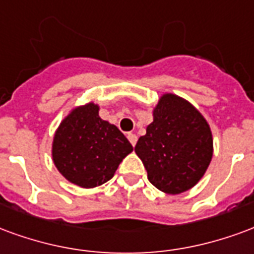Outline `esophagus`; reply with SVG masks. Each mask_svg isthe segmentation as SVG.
Returning a JSON list of instances; mask_svg holds the SVG:
<instances>
[{
  "label": "esophagus",
  "instance_id": "obj_1",
  "mask_svg": "<svg viewBox=\"0 0 254 254\" xmlns=\"http://www.w3.org/2000/svg\"><path fill=\"white\" fill-rule=\"evenodd\" d=\"M127 138H128L129 143H131V145L132 146L136 145V140H138V136H136V135L132 134V132H128V134H127Z\"/></svg>",
  "mask_w": 254,
  "mask_h": 254
}]
</instances>
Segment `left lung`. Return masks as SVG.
<instances>
[{"mask_svg": "<svg viewBox=\"0 0 254 254\" xmlns=\"http://www.w3.org/2000/svg\"><path fill=\"white\" fill-rule=\"evenodd\" d=\"M153 116L135 153L155 188L170 195L186 192L199 183L210 165V126L193 105L172 93L162 94Z\"/></svg>", "mask_w": 254, "mask_h": 254, "instance_id": "left-lung-1", "label": "left lung"}]
</instances>
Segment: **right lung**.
Returning a JSON list of instances; mask_svg holds the SVG:
<instances>
[{
  "label": "right lung",
  "instance_id": "obj_1",
  "mask_svg": "<svg viewBox=\"0 0 254 254\" xmlns=\"http://www.w3.org/2000/svg\"><path fill=\"white\" fill-rule=\"evenodd\" d=\"M99 109L94 103L74 108L54 135V164L66 180L82 188L111 180L132 151L123 132L100 118Z\"/></svg>",
  "mask_w": 254,
  "mask_h": 254
}]
</instances>
